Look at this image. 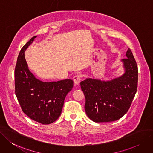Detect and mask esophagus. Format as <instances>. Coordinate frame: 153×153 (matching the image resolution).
<instances>
[{
  "label": "esophagus",
  "instance_id": "34e87169",
  "mask_svg": "<svg viewBox=\"0 0 153 153\" xmlns=\"http://www.w3.org/2000/svg\"><path fill=\"white\" fill-rule=\"evenodd\" d=\"M73 81H74V83L75 85H78L81 81V76L80 75H76L73 77Z\"/></svg>",
  "mask_w": 153,
  "mask_h": 153
}]
</instances>
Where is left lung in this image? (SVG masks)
I'll list each match as a JSON object with an SVG mask.
<instances>
[{
    "mask_svg": "<svg viewBox=\"0 0 153 153\" xmlns=\"http://www.w3.org/2000/svg\"><path fill=\"white\" fill-rule=\"evenodd\" d=\"M126 56L123 59L126 70L123 76L108 82L88 78L80 83L85 112L95 123L119 120L131 105L137 88L138 69L130 48Z\"/></svg>",
    "mask_w": 153,
    "mask_h": 153,
    "instance_id": "left-lung-1",
    "label": "left lung"
}]
</instances>
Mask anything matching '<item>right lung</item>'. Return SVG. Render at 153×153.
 I'll return each instance as SVG.
<instances>
[{"mask_svg": "<svg viewBox=\"0 0 153 153\" xmlns=\"http://www.w3.org/2000/svg\"><path fill=\"white\" fill-rule=\"evenodd\" d=\"M34 36L24 45L18 56L14 71L15 93L22 112L32 120L42 124H51L62 114L65 97L73 87L70 79L43 82L29 71L24 51Z\"/></svg>", "mask_w": 153, "mask_h": 153, "instance_id": "right-lung-1", "label": "right lung"}]
</instances>
